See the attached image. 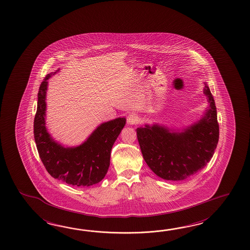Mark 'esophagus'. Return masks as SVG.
I'll list each match as a JSON object with an SVG mask.
<instances>
[{
	"mask_svg": "<svg viewBox=\"0 0 250 250\" xmlns=\"http://www.w3.org/2000/svg\"><path fill=\"white\" fill-rule=\"evenodd\" d=\"M139 122L138 116L135 114H130L127 117V123L129 125H135Z\"/></svg>",
	"mask_w": 250,
	"mask_h": 250,
	"instance_id": "esophagus-1",
	"label": "esophagus"
}]
</instances>
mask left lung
Returning a JSON list of instances; mask_svg holds the SVG:
<instances>
[{"mask_svg":"<svg viewBox=\"0 0 250 250\" xmlns=\"http://www.w3.org/2000/svg\"><path fill=\"white\" fill-rule=\"evenodd\" d=\"M205 94L210 108L198 124L184 133H169L158 125L136 129L145 162L160 178L183 180L199 172L212 158L219 141V123L214 99L207 86Z\"/></svg>","mask_w":250,"mask_h":250,"instance_id":"1","label":"left lung"}]
</instances>
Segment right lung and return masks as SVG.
<instances>
[{
	"mask_svg": "<svg viewBox=\"0 0 250 250\" xmlns=\"http://www.w3.org/2000/svg\"><path fill=\"white\" fill-rule=\"evenodd\" d=\"M48 74L39 87L34 119V137L41 161L53 178L75 187H89L105 178L113 145L125 125V118L104 123L76 148H64L51 138L44 126L45 91Z\"/></svg>",
	"mask_w": 250,
	"mask_h": 250,
	"instance_id": "right-lung-1",
	"label": "right lung"
}]
</instances>
